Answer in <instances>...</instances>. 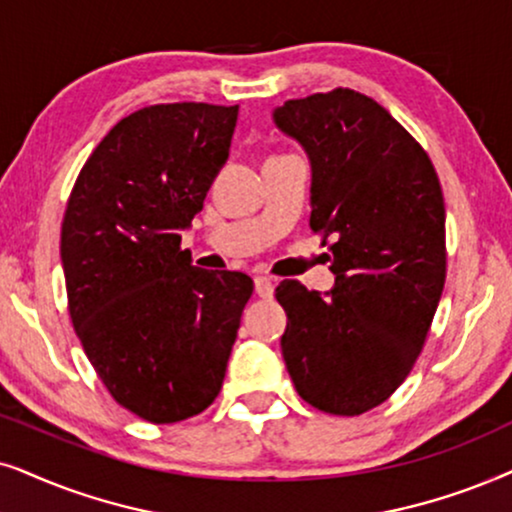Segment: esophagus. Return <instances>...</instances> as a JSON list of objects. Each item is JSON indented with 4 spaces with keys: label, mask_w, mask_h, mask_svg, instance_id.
Segmentation results:
<instances>
[{
    "label": "esophagus",
    "mask_w": 512,
    "mask_h": 512,
    "mask_svg": "<svg viewBox=\"0 0 512 512\" xmlns=\"http://www.w3.org/2000/svg\"><path fill=\"white\" fill-rule=\"evenodd\" d=\"M274 288H276V281L271 276H257L255 278V292L262 299H269L271 295H274Z\"/></svg>",
    "instance_id": "34e87169"
}]
</instances>
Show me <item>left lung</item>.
Wrapping results in <instances>:
<instances>
[{"label": "left lung", "mask_w": 512, "mask_h": 512, "mask_svg": "<svg viewBox=\"0 0 512 512\" xmlns=\"http://www.w3.org/2000/svg\"><path fill=\"white\" fill-rule=\"evenodd\" d=\"M274 119L309 154V224L337 276L327 297L276 288L283 358L302 400L356 417L391 398L426 344L447 276L442 187L426 149L351 88L288 100Z\"/></svg>", "instance_id": "obj_1"}]
</instances>
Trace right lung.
Wrapping results in <instances>:
<instances>
[{
  "instance_id": "obj_1",
  "label": "right lung",
  "mask_w": 512,
  "mask_h": 512,
  "mask_svg": "<svg viewBox=\"0 0 512 512\" xmlns=\"http://www.w3.org/2000/svg\"><path fill=\"white\" fill-rule=\"evenodd\" d=\"M238 105L168 102L128 114L93 149L60 229L67 311L95 374L149 424L220 393L252 278L192 267L180 231L229 156Z\"/></svg>"
}]
</instances>
